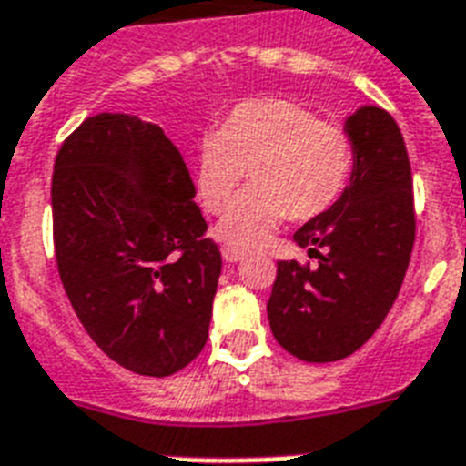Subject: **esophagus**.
Returning a JSON list of instances; mask_svg holds the SVG:
<instances>
[{
    "mask_svg": "<svg viewBox=\"0 0 466 466\" xmlns=\"http://www.w3.org/2000/svg\"><path fill=\"white\" fill-rule=\"evenodd\" d=\"M245 252L243 250H236V248H223V259L226 262H238V259H243Z\"/></svg>",
    "mask_w": 466,
    "mask_h": 466,
    "instance_id": "34e87169",
    "label": "esophagus"
}]
</instances>
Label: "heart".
<instances>
[{"label":"heart","mask_w":466,"mask_h":466,"mask_svg":"<svg viewBox=\"0 0 466 466\" xmlns=\"http://www.w3.org/2000/svg\"><path fill=\"white\" fill-rule=\"evenodd\" d=\"M353 170V141L293 100L240 103L216 134L197 148V195L209 214L233 202L243 175L252 187L238 197L216 226V236L236 250L262 245L284 216L310 221L344 195Z\"/></svg>","instance_id":"b5f03b06"}]
</instances>
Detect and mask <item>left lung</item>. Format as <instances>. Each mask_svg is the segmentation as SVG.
I'll return each instance as SVG.
<instances>
[{
  "instance_id": "8db88e82",
  "label": "left lung",
  "mask_w": 466,
  "mask_h": 466,
  "mask_svg": "<svg viewBox=\"0 0 466 466\" xmlns=\"http://www.w3.org/2000/svg\"><path fill=\"white\" fill-rule=\"evenodd\" d=\"M353 173L332 209L293 233L318 264L281 259L267 303L271 334L308 363L359 351L397 300L416 238L414 182L397 122L366 106L346 120Z\"/></svg>"
}]
</instances>
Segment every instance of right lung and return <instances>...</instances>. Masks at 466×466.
Segmentation results:
<instances>
[{
  "mask_svg": "<svg viewBox=\"0 0 466 466\" xmlns=\"http://www.w3.org/2000/svg\"><path fill=\"white\" fill-rule=\"evenodd\" d=\"M195 182L158 125L100 113L52 173L55 259L76 318L107 359L166 378L202 353L221 274Z\"/></svg>",
  "mask_w": 466,
  "mask_h": 466,
  "instance_id": "obj_1",
  "label": "right lung"
}]
</instances>
